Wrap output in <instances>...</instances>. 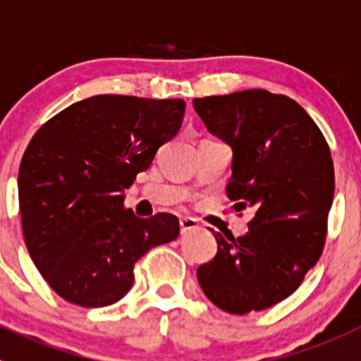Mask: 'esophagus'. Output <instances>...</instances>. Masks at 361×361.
I'll list each match as a JSON object with an SVG mask.
<instances>
[{"label": "esophagus", "mask_w": 361, "mask_h": 361, "mask_svg": "<svg viewBox=\"0 0 361 361\" xmlns=\"http://www.w3.org/2000/svg\"><path fill=\"white\" fill-rule=\"evenodd\" d=\"M197 226H200V223H197V221L194 219V217H181V219H180L181 233L192 232V230H196Z\"/></svg>", "instance_id": "1"}]
</instances>
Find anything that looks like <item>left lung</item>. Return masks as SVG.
Wrapping results in <instances>:
<instances>
[{"mask_svg":"<svg viewBox=\"0 0 361 361\" xmlns=\"http://www.w3.org/2000/svg\"><path fill=\"white\" fill-rule=\"evenodd\" d=\"M192 104L233 151L226 185L233 209L255 210L243 237L212 230L217 253L197 268V282L226 313L266 310L290 297L322 255L334 196L329 145L286 95L246 90Z\"/></svg>","mask_w":361,"mask_h":361,"instance_id":"8db88e82","label":"left lung"}]
</instances>
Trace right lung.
Instances as JSON below:
<instances>
[{"mask_svg":"<svg viewBox=\"0 0 361 361\" xmlns=\"http://www.w3.org/2000/svg\"><path fill=\"white\" fill-rule=\"evenodd\" d=\"M183 113L181 99L97 95L32 136L18 176L23 235L39 274L64 300L115 304L131 290L135 262L180 235L176 216H135L122 192L178 135Z\"/></svg>","mask_w":361,"mask_h":361,"instance_id":"add662e5","label":"right lung"}]
</instances>
